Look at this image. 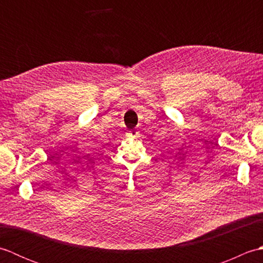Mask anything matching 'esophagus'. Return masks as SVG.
Instances as JSON below:
<instances>
[{"instance_id": "1", "label": "esophagus", "mask_w": 263, "mask_h": 263, "mask_svg": "<svg viewBox=\"0 0 263 263\" xmlns=\"http://www.w3.org/2000/svg\"><path fill=\"white\" fill-rule=\"evenodd\" d=\"M127 136H128V137H132L133 133H132V132H131V133H127Z\"/></svg>"}]
</instances>
